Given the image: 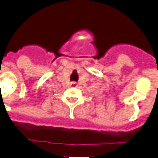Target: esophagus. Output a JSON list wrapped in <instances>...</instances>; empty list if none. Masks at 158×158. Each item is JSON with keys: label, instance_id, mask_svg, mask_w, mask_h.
Listing matches in <instances>:
<instances>
[{"label": "esophagus", "instance_id": "1", "mask_svg": "<svg viewBox=\"0 0 158 158\" xmlns=\"http://www.w3.org/2000/svg\"><path fill=\"white\" fill-rule=\"evenodd\" d=\"M70 86H71V88H77V85L76 82H72Z\"/></svg>", "mask_w": 158, "mask_h": 158}]
</instances>
